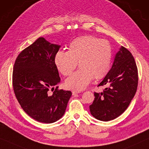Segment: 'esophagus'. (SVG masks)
I'll return each instance as SVG.
<instances>
[{
    "instance_id": "34e87169",
    "label": "esophagus",
    "mask_w": 149,
    "mask_h": 149,
    "mask_svg": "<svg viewBox=\"0 0 149 149\" xmlns=\"http://www.w3.org/2000/svg\"><path fill=\"white\" fill-rule=\"evenodd\" d=\"M80 93V92L79 91H72V95H76L77 94H79Z\"/></svg>"
}]
</instances>
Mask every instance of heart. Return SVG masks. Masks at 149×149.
I'll list each match as a JSON object with an SVG mask.
<instances>
[{
	"label": "heart",
	"instance_id": "b5f03b06",
	"mask_svg": "<svg viewBox=\"0 0 149 149\" xmlns=\"http://www.w3.org/2000/svg\"><path fill=\"white\" fill-rule=\"evenodd\" d=\"M113 50L109 42L93 36H83L74 39L69 51L60 50L54 56V63L61 74L70 75L65 80L68 88L79 91L84 89L92 79L98 80L106 76L112 63Z\"/></svg>",
	"mask_w": 149,
	"mask_h": 149
}]
</instances>
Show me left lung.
Returning <instances> with one entry per match:
<instances>
[{"instance_id": "obj_1", "label": "left lung", "mask_w": 149, "mask_h": 149, "mask_svg": "<svg viewBox=\"0 0 149 149\" xmlns=\"http://www.w3.org/2000/svg\"><path fill=\"white\" fill-rule=\"evenodd\" d=\"M138 68L132 54L125 47L117 52L113 65L98 86H107L102 93H94L90 111L100 121L117 118L128 107L137 91Z\"/></svg>"}]
</instances>
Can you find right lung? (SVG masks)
I'll return each mask as SVG.
<instances>
[{
	"mask_svg": "<svg viewBox=\"0 0 149 149\" xmlns=\"http://www.w3.org/2000/svg\"><path fill=\"white\" fill-rule=\"evenodd\" d=\"M60 47L40 37L19 54L14 64L15 95L24 111L39 122L51 123L61 118L72 95L58 86L54 88L61 79L54 63Z\"/></svg>",
	"mask_w": 149,
	"mask_h": 149,
	"instance_id": "right-lung-1",
	"label": "right lung"
}]
</instances>
